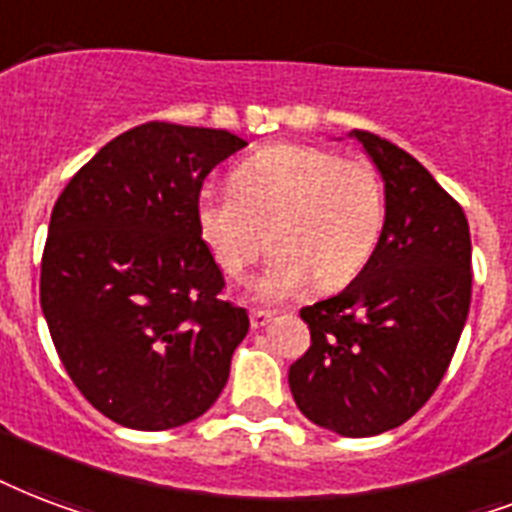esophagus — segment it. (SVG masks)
Here are the masks:
<instances>
[{
    "instance_id": "esophagus-1",
    "label": "esophagus",
    "mask_w": 512,
    "mask_h": 512,
    "mask_svg": "<svg viewBox=\"0 0 512 512\" xmlns=\"http://www.w3.org/2000/svg\"><path fill=\"white\" fill-rule=\"evenodd\" d=\"M271 319H273L271 311H249V322H252V327H255V330H263V327L268 325Z\"/></svg>"
}]
</instances>
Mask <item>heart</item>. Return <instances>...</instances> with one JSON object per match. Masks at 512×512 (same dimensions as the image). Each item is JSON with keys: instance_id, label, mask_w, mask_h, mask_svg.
<instances>
[{"instance_id": "heart-1", "label": "heart", "mask_w": 512, "mask_h": 512, "mask_svg": "<svg viewBox=\"0 0 512 512\" xmlns=\"http://www.w3.org/2000/svg\"><path fill=\"white\" fill-rule=\"evenodd\" d=\"M233 190L206 187L195 225L214 263L239 279L268 249L276 255L249 284L260 303L287 300L317 282L349 284L373 255L384 225V190L373 166L311 144H271L233 169Z\"/></svg>"}]
</instances>
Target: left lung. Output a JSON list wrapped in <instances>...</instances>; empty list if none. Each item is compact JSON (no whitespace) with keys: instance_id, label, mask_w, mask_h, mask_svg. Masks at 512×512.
<instances>
[{"instance_id":"left-lung-1","label":"left lung","mask_w":512,"mask_h":512,"mask_svg":"<svg viewBox=\"0 0 512 512\" xmlns=\"http://www.w3.org/2000/svg\"><path fill=\"white\" fill-rule=\"evenodd\" d=\"M349 139L384 182V228L354 282L300 311L311 346L290 392L317 427L370 438L438 389L470 311L473 247L462 206L413 155L368 131Z\"/></svg>"}]
</instances>
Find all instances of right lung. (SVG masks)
Here are the masks:
<instances>
[{
  "mask_svg": "<svg viewBox=\"0 0 512 512\" xmlns=\"http://www.w3.org/2000/svg\"><path fill=\"white\" fill-rule=\"evenodd\" d=\"M241 147L220 128L144 123L104 144L53 206L42 314L74 386L123 427H182L228 384L249 317L220 298L195 198Z\"/></svg>",
  "mask_w": 512,
  "mask_h": 512,
  "instance_id": "add662e5",
  "label": "right lung"
}]
</instances>
